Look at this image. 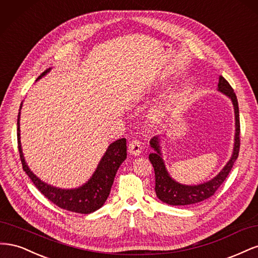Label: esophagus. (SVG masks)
Listing matches in <instances>:
<instances>
[{
  "instance_id": "34e87169",
  "label": "esophagus",
  "mask_w": 258,
  "mask_h": 258,
  "mask_svg": "<svg viewBox=\"0 0 258 258\" xmlns=\"http://www.w3.org/2000/svg\"><path fill=\"white\" fill-rule=\"evenodd\" d=\"M128 150H129V152H130L131 155L138 156V155H140V154L142 153L143 146H142L141 142L138 141V140H132V141L129 142Z\"/></svg>"
}]
</instances>
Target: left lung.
Wrapping results in <instances>:
<instances>
[{"instance_id":"8db88e82","label":"left lung","mask_w":258,"mask_h":258,"mask_svg":"<svg viewBox=\"0 0 258 258\" xmlns=\"http://www.w3.org/2000/svg\"><path fill=\"white\" fill-rule=\"evenodd\" d=\"M218 90L228 96L235 107L236 115V139L233 154L227 165L221 171V173L211 181L200 184L197 186H186L178 184L171 178L167 172L165 163L160 157V151L158 145V138H154L151 141V146L156 151L150 155V161L154 167L155 171V191L157 197L171 206H187L192 204H198L204 201L211 196H213L215 191L220 188V186L229 174L232 169L233 163L237 160L240 150V118H239V106L238 100L235 91L223 76H220V83H218Z\"/></svg>"}]
</instances>
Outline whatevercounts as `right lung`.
<instances>
[{
    "instance_id": "add662e5",
    "label": "right lung",
    "mask_w": 258,
    "mask_h": 258,
    "mask_svg": "<svg viewBox=\"0 0 258 258\" xmlns=\"http://www.w3.org/2000/svg\"><path fill=\"white\" fill-rule=\"evenodd\" d=\"M48 71L49 70H46L45 72L37 77V80L41 79ZM19 116L20 115H18L17 120V140L20 160L23 170H25V172L28 174L31 181L36 186V188L49 201H51L53 205L58 206L61 209L72 211V212L88 214L102 207L108 195H110L117 170H118L121 162L127 157L126 139L117 140V141L108 146L103 158L101 159L99 163L96 172L93 173L92 177L84 186L80 187V188L70 190L54 188V187L45 184L40 178H37L26 165L20 145Z\"/></svg>"
}]
</instances>
